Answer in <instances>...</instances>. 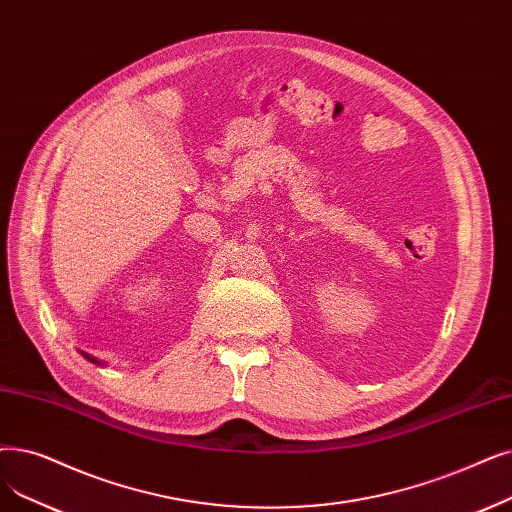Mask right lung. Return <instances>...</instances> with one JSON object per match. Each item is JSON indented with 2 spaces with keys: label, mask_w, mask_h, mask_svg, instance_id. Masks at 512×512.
<instances>
[{
  "label": "right lung",
  "mask_w": 512,
  "mask_h": 512,
  "mask_svg": "<svg viewBox=\"0 0 512 512\" xmlns=\"http://www.w3.org/2000/svg\"><path fill=\"white\" fill-rule=\"evenodd\" d=\"M83 355H85V358H87V360H90V362H94V364H100V362H98L96 358H92V355H87V353H83Z\"/></svg>",
  "instance_id": "right-lung-1"
}]
</instances>
